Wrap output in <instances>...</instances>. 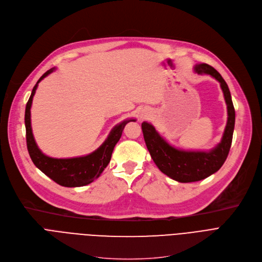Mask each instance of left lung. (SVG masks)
Masks as SVG:
<instances>
[{
    "label": "left lung",
    "mask_w": 262,
    "mask_h": 262,
    "mask_svg": "<svg viewBox=\"0 0 262 262\" xmlns=\"http://www.w3.org/2000/svg\"><path fill=\"white\" fill-rule=\"evenodd\" d=\"M194 71L201 75H210L220 83L228 106V122L221 142L208 151L184 150L167 143L150 123L143 122L141 125L146 147L156 165L166 176L182 183L200 181L219 170L228 158L235 126V108L231 93L221 75L214 67L205 63L197 64Z\"/></svg>",
    "instance_id": "8db88e82"
}]
</instances>
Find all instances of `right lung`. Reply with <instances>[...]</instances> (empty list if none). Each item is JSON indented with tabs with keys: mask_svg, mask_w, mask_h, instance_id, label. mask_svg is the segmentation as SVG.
<instances>
[{
	"mask_svg": "<svg viewBox=\"0 0 262 262\" xmlns=\"http://www.w3.org/2000/svg\"><path fill=\"white\" fill-rule=\"evenodd\" d=\"M56 68H51L47 71L34 85L32 89L29 100L26 104L25 110V127H26V143L27 149L30 158L42 172H44L47 177L54 180L56 183L65 186V187H79L92 183L97 179L102 171L105 168L112 158V154L115 145L120 140L122 132H123L125 125L130 121H136L135 119H127L120 124L116 125L103 144L93 151L82 157H76V158L67 159H57L51 158L44 155L38 147L31 129L30 122V108L32 98L36 94L38 84L49 74L55 71Z\"/></svg>",
	"mask_w": 262,
	"mask_h": 262,
	"instance_id": "1",
	"label": "right lung"
}]
</instances>
